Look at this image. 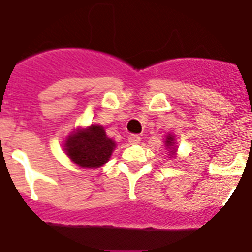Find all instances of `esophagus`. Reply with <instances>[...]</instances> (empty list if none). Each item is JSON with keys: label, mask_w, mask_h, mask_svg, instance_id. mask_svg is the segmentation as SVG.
I'll list each match as a JSON object with an SVG mask.
<instances>
[{"label": "esophagus", "mask_w": 252, "mask_h": 252, "mask_svg": "<svg viewBox=\"0 0 252 252\" xmlns=\"http://www.w3.org/2000/svg\"><path fill=\"white\" fill-rule=\"evenodd\" d=\"M128 141H130L131 144H138V143H140V136L139 135H130Z\"/></svg>", "instance_id": "34e87169"}]
</instances>
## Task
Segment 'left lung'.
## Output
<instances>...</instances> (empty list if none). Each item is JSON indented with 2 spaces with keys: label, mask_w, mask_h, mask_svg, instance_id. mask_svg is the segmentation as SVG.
Instances as JSON below:
<instances>
[{
  "label": "left lung",
  "mask_w": 252,
  "mask_h": 252,
  "mask_svg": "<svg viewBox=\"0 0 252 252\" xmlns=\"http://www.w3.org/2000/svg\"><path fill=\"white\" fill-rule=\"evenodd\" d=\"M166 145H167V148L172 149L171 153H174V152H175V148H174V138H172L171 135H168L167 139H166Z\"/></svg>",
  "instance_id": "left-lung-1"
}]
</instances>
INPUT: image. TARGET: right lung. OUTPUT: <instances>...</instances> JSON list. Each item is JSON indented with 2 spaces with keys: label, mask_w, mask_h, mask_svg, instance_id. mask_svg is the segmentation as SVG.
Returning a JSON list of instances; mask_svg holds the SVG:
<instances>
[{
  "label": "right lung",
  "mask_w": 252,
  "mask_h": 252,
  "mask_svg": "<svg viewBox=\"0 0 252 252\" xmlns=\"http://www.w3.org/2000/svg\"><path fill=\"white\" fill-rule=\"evenodd\" d=\"M116 147L99 125H91L86 130H78L65 141V152L81 167L95 168L107 163Z\"/></svg>",
  "instance_id": "obj_1"
}]
</instances>
